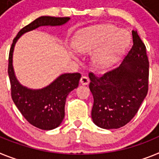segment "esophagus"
<instances>
[{"mask_svg":"<svg viewBox=\"0 0 159 159\" xmlns=\"http://www.w3.org/2000/svg\"><path fill=\"white\" fill-rule=\"evenodd\" d=\"M80 82H81V84H82V85H88V84L89 83V78L86 77V76H82L81 78V79H80Z\"/></svg>","mask_w":159,"mask_h":159,"instance_id":"34e87169","label":"esophagus"}]
</instances>
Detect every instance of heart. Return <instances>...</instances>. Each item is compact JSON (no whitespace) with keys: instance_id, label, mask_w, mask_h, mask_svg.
<instances>
[{"instance_id":"b5f03b06","label":"heart","mask_w":159,"mask_h":159,"mask_svg":"<svg viewBox=\"0 0 159 159\" xmlns=\"http://www.w3.org/2000/svg\"><path fill=\"white\" fill-rule=\"evenodd\" d=\"M112 25H101L82 30L76 36L75 49L89 53L95 49L92 61L98 68H106L112 64L129 41V36L123 30Z\"/></svg>"}]
</instances>
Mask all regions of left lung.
<instances>
[{"instance_id": "8db88e82", "label": "left lung", "mask_w": 159, "mask_h": 159, "mask_svg": "<svg viewBox=\"0 0 159 159\" xmlns=\"http://www.w3.org/2000/svg\"><path fill=\"white\" fill-rule=\"evenodd\" d=\"M133 45L118 67L100 76L89 73V89L93 97L91 116L103 129H118L139 111L148 92L149 60L146 49L136 30Z\"/></svg>"}]
</instances>
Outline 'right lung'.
Masks as SVG:
<instances>
[{
	"label": "right lung",
	"mask_w": 159,
	"mask_h": 159,
	"mask_svg": "<svg viewBox=\"0 0 159 159\" xmlns=\"http://www.w3.org/2000/svg\"><path fill=\"white\" fill-rule=\"evenodd\" d=\"M70 17L40 16L18 32L13 39L9 55L8 74L11 85V96L25 118L31 125L44 130L57 128L65 117L66 98L79 84V73L64 74L59 76L49 85L41 89H30L19 83L13 67V53L15 44L22 34L44 25H61Z\"/></svg>",
	"instance_id": "obj_1"
}]
</instances>
